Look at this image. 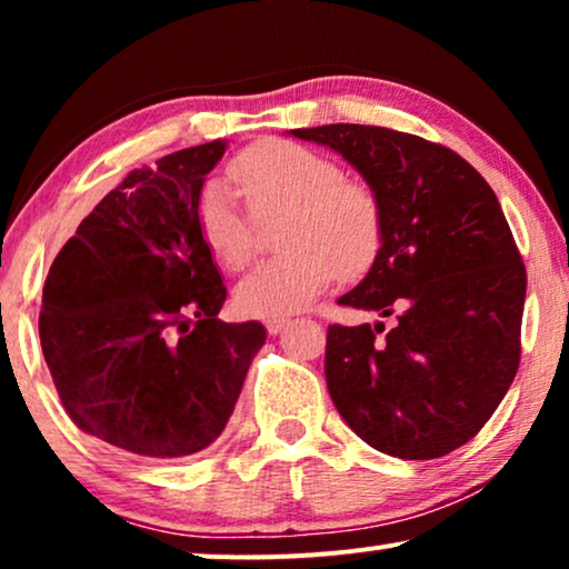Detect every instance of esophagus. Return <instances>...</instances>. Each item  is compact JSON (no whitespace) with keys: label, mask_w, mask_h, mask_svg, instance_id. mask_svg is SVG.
Returning <instances> with one entry per match:
<instances>
[{"label":"esophagus","mask_w":569,"mask_h":569,"mask_svg":"<svg viewBox=\"0 0 569 569\" xmlns=\"http://www.w3.org/2000/svg\"><path fill=\"white\" fill-rule=\"evenodd\" d=\"M290 323L287 318H277V321H267V331L271 333V337H277V333L284 331V326Z\"/></svg>","instance_id":"esophagus-1"}]
</instances>
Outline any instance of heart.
<instances>
[{
	"label": "heart",
	"instance_id": "obj_1",
	"mask_svg": "<svg viewBox=\"0 0 569 569\" xmlns=\"http://www.w3.org/2000/svg\"><path fill=\"white\" fill-rule=\"evenodd\" d=\"M256 220L282 214L279 259L256 267L236 287L240 313L287 318L313 302L333 277H357L376 261L380 209L368 186L347 181L326 154L295 142H261L238 154L228 170ZM201 243L222 269L251 259L253 228L228 186L207 183L197 201Z\"/></svg>",
	"mask_w": 569,
	"mask_h": 569
}]
</instances>
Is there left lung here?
Listing matches in <instances>:
<instances>
[{"mask_svg":"<svg viewBox=\"0 0 569 569\" xmlns=\"http://www.w3.org/2000/svg\"><path fill=\"white\" fill-rule=\"evenodd\" d=\"M287 134L341 154L380 209V248L339 302L396 313L329 326L333 407L380 453L430 461L469 442L495 415L520 362L526 267L500 201L461 154L362 123Z\"/></svg>","mask_w":569,"mask_h":569,"instance_id":"left-lung-1","label":"left lung"}]
</instances>
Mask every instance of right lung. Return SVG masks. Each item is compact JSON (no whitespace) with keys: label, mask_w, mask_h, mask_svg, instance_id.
Instances as JSON below:
<instances>
[{"label":"right lung","mask_w":569,"mask_h":569,"mask_svg":"<svg viewBox=\"0 0 569 569\" xmlns=\"http://www.w3.org/2000/svg\"><path fill=\"white\" fill-rule=\"evenodd\" d=\"M228 142L131 170L53 259L38 333L80 430L150 458L220 438L267 341L259 321L217 318L228 290L197 228L207 173Z\"/></svg>","instance_id":"obj_1"}]
</instances>
